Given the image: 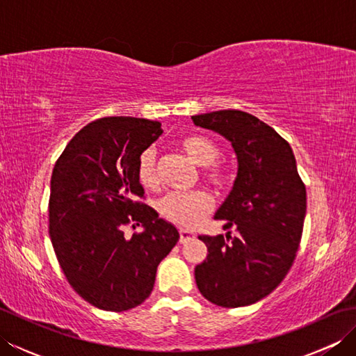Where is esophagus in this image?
I'll return each instance as SVG.
<instances>
[{"label":"esophagus","mask_w":356,"mask_h":356,"mask_svg":"<svg viewBox=\"0 0 356 356\" xmlns=\"http://www.w3.org/2000/svg\"><path fill=\"white\" fill-rule=\"evenodd\" d=\"M179 234H180V238H179L180 243H186L188 240L194 238V236H195V234L193 231H190V229H180Z\"/></svg>","instance_id":"1"}]
</instances>
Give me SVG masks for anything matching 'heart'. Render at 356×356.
I'll list each match as a JSON object with an SVG mask.
<instances>
[{"label": "heart", "instance_id": "heart-1", "mask_svg": "<svg viewBox=\"0 0 356 356\" xmlns=\"http://www.w3.org/2000/svg\"><path fill=\"white\" fill-rule=\"evenodd\" d=\"M184 153L197 165L205 166L203 176L211 184L223 186L229 182V171L223 165L217 163L216 159L220 154V148L214 140L202 134H188L179 142ZM138 180L142 186L154 188L157 185V168H156V151L147 148L139 156ZM213 209V199L205 191H188V193H170L159 202V213L163 218L185 228H194L209 211Z\"/></svg>", "mask_w": 356, "mask_h": 356}]
</instances>
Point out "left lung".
I'll use <instances>...</instances> for the list:
<instances>
[{"mask_svg": "<svg viewBox=\"0 0 356 356\" xmlns=\"http://www.w3.org/2000/svg\"><path fill=\"white\" fill-rule=\"evenodd\" d=\"M222 134L236 151L234 186L214 218L223 236H200L207 260L194 269L200 293L222 307L257 303L283 282L297 255L306 216V186L292 148L274 128L249 113L220 110L193 116Z\"/></svg>", "mask_w": 356, "mask_h": 356, "instance_id": "1", "label": "left lung"}]
</instances>
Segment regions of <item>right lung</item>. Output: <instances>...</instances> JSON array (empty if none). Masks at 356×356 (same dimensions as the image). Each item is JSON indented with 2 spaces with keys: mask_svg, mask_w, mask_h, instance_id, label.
Masks as SVG:
<instances>
[{
  "mask_svg": "<svg viewBox=\"0 0 356 356\" xmlns=\"http://www.w3.org/2000/svg\"><path fill=\"white\" fill-rule=\"evenodd\" d=\"M161 134L156 120L97 119L74 134L51 172L49 234L59 266L74 292L102 311L142 305L179 240L176 226L138 202L139 156ZM125 224L143 231L127 239Z\"/></svg>",
  "mask_w": 356,
  "mask_h": 356,
  "instance_id": "add662e5",
  "label": "right lung"
}]
</instances>
